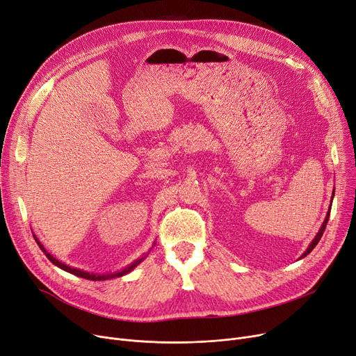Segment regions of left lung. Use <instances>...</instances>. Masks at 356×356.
<instances>
[{
  "label": "left lung",
  "mask_w": 356,
  "mask_h": 356,
  "mask_svg": "<svg viewBox=\"0 0 356 356\" xmlns=\"http://www.w3.org/2000/svg\"><path fill=\"white\" fill-rule=\"evenodd\" d=\"M333 194H335V191H333ZM333 194H332V200H333ZM332 200H330V205H329V210H327V213H326V217H325V221H323V224L321 225V228H319V232H318V234L315 236V238L312 240V243L309 244V247L306 248V252L302 254V257L300 259H303V257H306L313 248L316 247V244L319 243V240L322 238V236H323V232H325V228H326V224H327V220H329V216H330V208H332Z\"/></svg>",
  "instance_id": "1"
}]
</instances>
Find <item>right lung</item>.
Listing matches in <instances>:
<instances>
[{"instance_id": "obj_1", "label": "right lung", "mask_w": 356, "mask_h": 356, "mask_svg": "<svg viewBox=\"0 0 356 356\" xmlns=\"http://www.w3.org/2000/svg\"><path fill=\"white\" fill-rule=\"evenodd\" d=\"M34 240H35V243L38 244V247L41 248V252H43V253L46 254V257H47L54 266H57L58 268L65 270V271H67V273H72V275H74V276H79V277H83V279H88V280H95V282H97V280H109V279L122 277V276H124V275H128V273H131V271H132L138 264H140V263L146 259V256L149 254V252H148L146 254L140 256L139 259H136L134 263H131L129 266H127V267H124V268L120 270V271H113V273H106V275H97V273H89V271L80 270V268H76V267H70V266H67V264H65V263H61L60 260H57L53 254H50V253L47 252L46 247L40 243V240L35 237V234H34ZM152 247H154V245H152Z\"/></svg>"}]
</instances>
